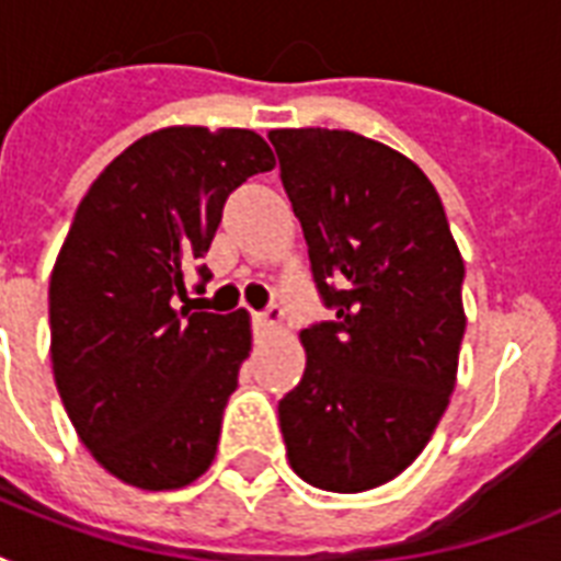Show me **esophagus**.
Instances as JSON below:
<instances>
[{
  "mask_svg": "<svg viewBox=\"0 0 561 561\" xmlns=\"http://www.w3.org/2000/svg\"><path fill=\"white\" fill-rule=\"evenodd\" d=\"M282 320H285L282 308L271 306L264 314H255V329H259V332H276V329L282 325Z\"/></svg>",
  "mask_w": 561,
  "mask_h": 561,
  "instance_id": "obj_1",
  "label": "esophagus"
}]
</instances>
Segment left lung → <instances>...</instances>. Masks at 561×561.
<instances>
[{"label": "left lung", "instance_id": "8db88e82", "mask_svg": "<svg viewBox=\"0 0 561 561\" xmlns=\"http://www.w3.org/2000/svg\"><path fill=\"white\" fill-rule=\"evenodd\" d=\"M267 139L334 311L299 332L306 373L279 401L290 469L325 492H367L416 460L448 408L462 255L434 183L404 153L325 127Z\"/></svg>", "mask_w": 561, "mask_h": 561}]
</instances>
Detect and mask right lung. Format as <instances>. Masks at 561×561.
Listing matches in <instances>:
<instances>
[{
	"label": "right lung",
	"instance_id": "obj_1",
	"mask_svg": "<svg viewBox=\"0 0 561 561\" xmlns=\"http://www.w3.org/2000/svg\"><path fill=\"white\" fill-rule=\"evenodd\" d=\"M276 165L253 130L162 127L101 171L48 282L51 369L90 454L136 489L188 486L218 451L247 311L178 308L224 203ZM209 282V267L197 264Z\"/></svg>",
	"mask_w": 561,
	"mask_h": 561
}]
</instances>
